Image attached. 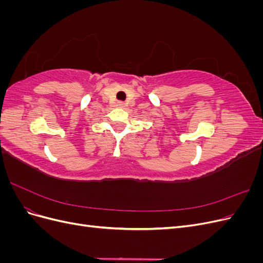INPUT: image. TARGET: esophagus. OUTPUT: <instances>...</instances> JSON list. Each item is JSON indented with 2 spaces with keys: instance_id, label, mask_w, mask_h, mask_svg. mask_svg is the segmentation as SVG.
I'll return each instance as SVG.
<instances>
[{
  "instance_id": "1",
  "label": "esophagus",
  "mask_w": 263,
  "mask_h": 263,
  "mask_svg": "<svg viewBox=\"0 0 263 263\" xmlns=\"http://www.w3.org/2000/svg\"><path fill=\"white\" fill-rule=\"evenodd\" d=\"M117 106L118 107H124L125 106V103L124 102H117Z\"/></svg>"
}]
</instances>
